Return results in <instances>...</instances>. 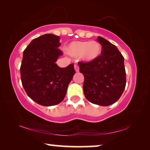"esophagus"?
<instances>
[{"instance_id":"esophagus-1","label":"esophagus","mask_w":150,"mask_h":150,"mask_svg":"<svg viewBox=\"0 0 150 150\" xmlns=\"http://www.w3.org/2000/svg\"><path fill=\"white\" fill-rule=\"evenodd\" d=\"M74 69H75V71H76V72H78V71H79V65H74Z\"/></svg>"}]
</instances>
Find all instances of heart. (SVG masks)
<instances>
[{"label":"heart","instance_id":"obj_1","mask_svg":"<svg viewBox=\"0 0 150 150\" xmlns=\"http://www.w3.org/2000/svg\"><path fill=\"white\" fill-rule=\"evenodd\" d=\"M67 54L73 57H79L85 62H91L101 54L100 44L96 41H76L72 42L65 48Z\"/></svg>","mask_w":150,"mask_h":150}]
</instances>
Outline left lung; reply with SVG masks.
<instances>
[{"mask_svg": "<svg viewBox=\"0 0 150 150\" xmlns=\"http://www.w3.org/2000/svg\"><path fill=\"white\" fill-rule=\"evenodd\" d=\"M97 40L102 52L95 61L79 62L80 72L85 77L83 91L91 103L108 106L120 99L126 83L124 58L117 48L102 37Z\"/></svg>", "mask_w": 150, "mask_h": 150, "instance_id": "1", "label": "left lung"}]
</instances>
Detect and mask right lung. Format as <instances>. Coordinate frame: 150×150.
I'll use <instances>...</instances> for the list:
<instances>
[{
    "label": "right lung",
    "instance_id": "obj_1",
    "mask_svg": "<svg viewBox=\"0 0 150 150\" xmlns=\"http://www.w3.org/2000/svg\"><path fill=\"white\" fill-rule=\"evenodd\" d=\"M59 38L50 33L38 37L23 52L20 67L22 86L28 97L42 106L62 102L76 73L73 64L60 67L56 63L63 54L58 48Z\"/></svg>",
    "mask_w": 150,
    "mask_h": 150
}]
</instances>
